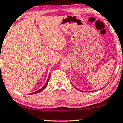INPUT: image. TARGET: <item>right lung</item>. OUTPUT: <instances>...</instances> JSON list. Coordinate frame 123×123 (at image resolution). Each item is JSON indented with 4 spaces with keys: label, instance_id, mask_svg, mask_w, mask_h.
Listing matches in <instances>:
<instances>
[{
    "label": "right lung",
    "instance_id": "1",
    "mask_svg": "<svg viewBox=\"0 0 123 123\" xmlns=\"http://www.w3.org/2000/svg\"><path fill=\"white\" fill-rule=\"evenodd\" d=\"M49 78H50V75H49V77H48V80H47V81H46V83H45V85H44L43 86L42 88H41L40 89H39V90L37 91H35V92H32V93H31V94H37V93H38V92H39L42 91V90H43V89H45V88H46V86L48 85V81H49Z\"/></svg>",
    "mask_w": 123,
    "mask_h": 123
}]
</instances>
